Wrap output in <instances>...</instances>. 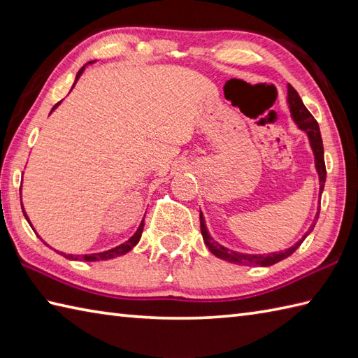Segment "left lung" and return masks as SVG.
I'll return each mask as SVG.
<instances>
[{
	"instance_id": "left-lung-1",
	"label": "left lung",
	"mask_w": 358,
	"mask_h": 358,
	"mask_svg": "<svg viewBox=\"0 0 358 358\" xmlns=\"http://www.w3.org/2000/svg\"><path fill=\"white\" fill-rule=\"evenodd\" d=\"M287 104L289 109H291V115L294 118V121L301 131H305L309 136V143L310 148L314 150V157H315V169L318 172V178H320V194L323 192L324 187V181H326V166H324V152H323V141H322V135H320V127H318L317 120L313 117L306 106L303 104L301 98L299 95V92L291 86L287 85ZM318 215H320V209H318L315 220H318ZM200 227H201V235L204 240V245L209 248V250L215 257L222 258V260H226L234 264H241V266H272L281 260H285L289 255H292L296 249L300 248V245L308 237V234L303 237L301 240H299L295 243L294 246H291L286 250H280V252H272L268 255H250V254H241V252H235V250L226 249L224 246L218 245V243L210 237L206 224H204V218L203 214H200ZM314 229V224L310 226L309 232Z\"/></svg>"
}]
</instances>
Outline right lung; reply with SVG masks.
<instances>
[{"mask_svg": "<svg viewBox=\"0 0 358 358\" xmlns=\"http://www.w3.org/2000/svg\"><path fill=\"white\" fill-rule=\"evenodd\" d=\"M85 67L86 66H83L81 69L78 71V73H77V78H75V83H77V80L80 78V75L83 73V71H85ZM75 86V85H73ZM62 103V101H59ZM59 103H57L55 106H53L52 108V110L57 108V106L59 104ZM22 214H24V217L27 218V215H26V212L22 210ZM29 222V220H27ZM143 227H144V220L141 222V224H140V227L138 229H136V232L132 235L131 238H129L126 243H123V245H120V246H117V248H113V249H109V250H104V252H98V254H89V255H83V257H78V255H67V254H63L62 252V255L63 257H66V258H69V260H85V262H100V260H109V258H115V257H120V255H124L126 252H129V250H131L136 243L140 241V238H141V234H143Z\"/></svg>", "mask_w": 358, "mask_h": 358, "instance_id": "right-lung-1", "label": "right lung"}]
</instances>
